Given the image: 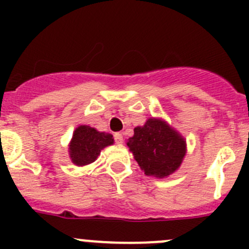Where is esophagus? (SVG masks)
<instances>
[{
  "label": "esophagus",
  "instance_id": "obj_1",
  "mask_svg": "<svg viewBox=\"0 0 249 249\" xmlns=\"http://www.w3.org/2000/svg\"><path fill=\"white\" fill-rule=\"evenodd\" d=\"M114 141H115V143H118V144H122V143H123V134H120V132H115V134H114Z\"/></svg>",
  "mask_w": 249,
  "mask_h": 249
}]
</instances>
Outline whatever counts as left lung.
Returning a JSON list of instances; mask_svg holds the SVG:
<instances>
[{
  "label": "left lung",
  "instance_id": "left-lung-1",
  "mask_svg": "<svg viewBox=\"0 0 249 249\" xmlns=\"http://www.w3.org/2000/svg\"><path fill=\"white\" fill-rule=\"evenodd\" d=\"M134 132L126 144L147 176L166 177L182 164L185 141L165 122L152 118Z\"/></svg>",
  "mask_w": 249,
  "mask_h": 249
}]
</instances>
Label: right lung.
I'll use <instances>...</instances> for the list:
<instances>
[{
    "instance_id": "right-lung-1",
    "label": "right lung",
    "mask_w": 249,
    "mask_h": 249,
    "mask_svg": "<svg viewBox=\"0 0 249 249\" xmlns=\"http://www.w3.org/2000/svg\"><path fill=\"white\" fill-rule=\"evenodd\" d=\"M113 143V136L106 132H100L88 125H80L74 131L70 144V155L78 166L94 162L100 152Z\"/></svg>"
}]
</instances>
